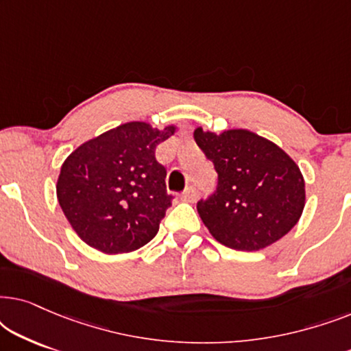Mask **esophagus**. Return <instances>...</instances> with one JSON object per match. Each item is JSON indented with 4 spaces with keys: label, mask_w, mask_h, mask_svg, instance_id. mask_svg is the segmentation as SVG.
Masks as SVG:
<instances>
[{
    "label": "esophagus",
    "mask_w": 351,
    "mask_h": 351,
    "mask_svg": "<svg viewBox=\"0 0 351 351\" xmlns=\"http://www.w3.org/2000/svg\"><path fill=\"white\" fill-rule=\"evenodd\" d=\"M198 198V190L195 189V186H189L184 193H182V199L184 201H189V203H193Z\"/></svg>",
    "instance_id": "obj_1"
}]
</instances>
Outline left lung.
I'll list each match as a JSON object with an SVG mask.
<instances>
[{"label":"left lung","mask_w":351,"mask_h":351,"mask_svg":"<svg viewBox=\"0 0 351 351\" xmlns=\"http://www.w3.org/2000/svg\"><path fill=\"white\" fill-rule=\"evenodd\" d=\"M193 136L219 176L214 193L196 204L210 234L237 251H258L289 233L305 206L304 177L289 155L246 129L217 136L198 128Z\"/></svg>","instance_id":"left-lung-1"}]
</instances>
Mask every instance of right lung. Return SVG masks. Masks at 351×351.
<instances>
[{
  "label": "right lung",
  "mask_w": 351,
  "mask_h": 351,
  "mask_svg": "<svg viewBox=\"0 0 351 351\" xmlns=\"http://www.w3.org/2000/svg\"><path fill=\"white\" fill-rule=\"evenodd\" d=\"M132 121L100 134L66 158L57 180L65 217L86 244L105 254L131 252L152 241L174 196L156 145L174 134Z\"/></svg>",
  "instance_id": "right-lung-1"
}]
</instances>
